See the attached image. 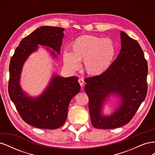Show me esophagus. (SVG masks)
Listing matches in <instances>:
<instances>
[{"label": "esophagus", "mask_w": 155, "mask_h": 155, "mask_svg": "<svg viewBox=\"0 0 155 155\" xmlns=\"http://www.w3.org/2000/svg\"><path fill=\"white\" fill-rule=\"evenodd\" d=\"M78 82H79V85H80L81 87H82V86H83V85H84V83H85V81H84L83 79L82 78H79V79H78Z\"/></svg>", "instance_id": "34e87169"}]
</instances>
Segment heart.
Masks as SVG:
<instances>
[{"label":"heart","instance_id":"obj_1","mask_svg":"<svg viewBox=\"0 0 155 155\" xmlns=\"http://www.w3.org/2000/svg\"><path fill=\"white\" fill-rule=\"evenodd\" d=\"M116 55L114 43L109 38L82 35L70 46V52L63 53V62L68 69L76 70L83 61L86 72L96 76L104 74L112 65Z\"/></svg>","mask_w":155,"mask_h":155}]
</instances>
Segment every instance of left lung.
Returning <instances> with one entry per match:
<instances>
[{"instance_id":"8db88e82","label":"left lung","mask_w":155,"mask_h":155,"mask_svg":"<svg viewBox=\"0 0 155 155\" xmlns=\"http://www.w3.org/2000/svg\"><path fill=\"white\" fill-rule=\"evenodd\" d=\"M121 49L105 72L85 79L91 124L96 129H114L128 124L147 95V63L138 42L121 31ZM110 95L120 97L121 104L110 116L101 108Z\"/></svg>"}]
</instances>
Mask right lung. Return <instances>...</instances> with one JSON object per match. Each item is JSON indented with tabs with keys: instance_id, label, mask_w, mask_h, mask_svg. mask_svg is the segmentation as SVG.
Wrapping results in <instances>:
<instances>
[{
	"instance_id": "1",
	"label": "right lung",
	"mask_w": 155,
	"mask_h": 155,
	"mask_svg": "<svg viewBox=\"0 0 155 155\" xmlns=\"http://www.w3.org/2000/svg\"><path fill=\"white\" fill-rule=\"evenodd\" d=\"M63 31L60 27L39 28L21 41L11 58L9 95L22 119L37 128L55 129L61 127L67 120L70 101L81 89L78 78L75 76H54L44 92L35 98L27 96L20 86L22 67L28 56L37 50L38 45L50 47L60 54ZM51 54L57 57L54 51Z\"/></svg>"
}]
</instances>
